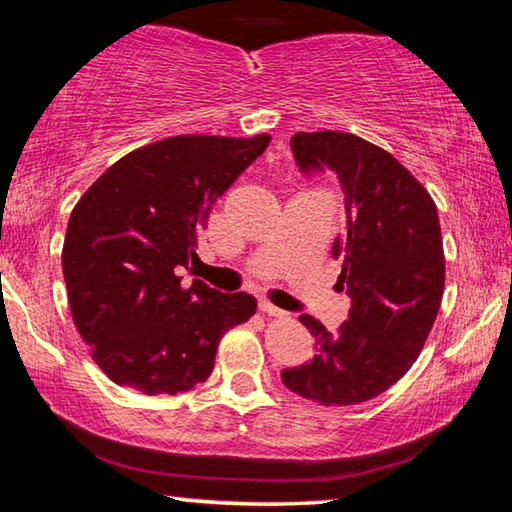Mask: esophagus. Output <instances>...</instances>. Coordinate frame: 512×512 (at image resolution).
<instances>
[{
  "instance_id": "34e87169",
  "label": "esophagus",
  "mask_w": 512,
  "mask_h": 512,
  "mask_svg": "<svg viewBox=\"0 0 512 512\" xmlns=\"http://www.w3.org/2000/svg\"><path fill=\"white\" fill-rule=\"evenodd\" d=\"M259 309H262L264 314H268V316H287V311H282L280 307L271 305L268 300H259Z\"/></svg>"
}]
</instances>
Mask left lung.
<instances>
[{"mask_svg":"<svg viewBox=\"0 0 512 512\" xmlns=\"http://www.w3.org/2000/svg\"><path fill=\"white\" fill-rule=\"evenodd\" d=\"M291 151L302 176L332 171L345 194L339 287L352 305L336 334L300 316L316 339L314 359L282 370V381L323 406L368 402L418 359L438 316L445 255L436 203L391 153L352 133H296Z\"/></svg>","mask_w":512,"mask_h":512,"instance_id":"left-lung-1","label":"left lung"}]
</instances>
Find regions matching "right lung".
<instances>
[{"label": "right lung", "instance_id": "1", "mask_svg": "<svg viewBox=\"0 0 512 512\" xmlns=\"http://www.w3.org/2000/svg\"><path fill=\"white\" fill-rule=\"evenodd\" d=\"M271 135H178L128 153L76 203L63 275L69 309L92 359L119 386L185 393L212 375L230 327L255 314L250 293H221L178 268L196 262L198 232L216 198Z\"/></svg>", "mask_w": 512, "mask_h": 512}]
</instances>
